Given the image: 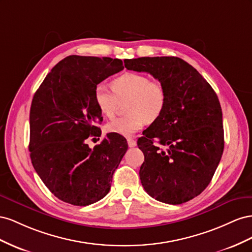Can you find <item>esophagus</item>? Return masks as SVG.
<instances>
[{"mask_svg": "<svg viewBox=\"0 0 252 252\" xmlns=\"http://www.w3.org/2000/svg\"><path fill=\"white\" fill-rule=\"evenodd\" d=\"M126 140H127V145L130 148H134L136 145H137V143H136V140H134L132 138H127Z\"/></svg>", "mask_w": 252, "mask_h": 252, "instance_id": "34e87169", "label": "esophagus"}]
</instances>
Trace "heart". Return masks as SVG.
Here are the masks:
<instances>
[{
    "mask_svg": "<svg viewBox=\"0 0 252 252\" xmlns=\"http://www.w3.org/2000/svg\"><path fill=\"white\" fill-rule=\"evenodd\" d=\"M112 90L98 83L94 91L96 105L103 116L113 118L120 101L128 100L125 117L113 119L106 125L107 132L121 136H132L148 121L160 116L167 102L164 85L155 79L139 73H126L115 79Z\"/></svg>",
    "mask_w": 252,
    "mask_h": 252,
    "instance_id": "b5f03b06",
    "label": "heart"
}]
</instances>
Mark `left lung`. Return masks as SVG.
<instances>
[{
	"instance_id": "obj_1",
	"label": "left lung",
	"mask_w": 252,
	"mask_h": 252,
	"mask_svg": "<svg viewBox=\"0 0 252 252\" xmlns=\"http://www.w3.org/2000/svg\"><path fill=\"white\" fill-rule=\"evenodd\" d=\"M125 66L151 74L167 91L163 112L137 141L145 155L142 187L161 203L188 202L210 184L224 151L219 98L204 77L177 57L126 59Z\"/></svg>"
}]
</instances>
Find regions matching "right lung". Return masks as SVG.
<instances>
[{"label":"right lung","mask_w":252,"mask_h":252,"mask_svg":"<svg viewBox=\"0 0 252 252\" xmlns=\"http://www.w3.org/2000/svg\"><path fill=\"white\" fill-rule=\"evenodd\" d=\"M122 69L120 59L68 56L49 71L32 98L31 159L48 190L63 202L88 206L111 189L126 140L110 133L91 149L86 139L98 135L102 121L96 85Z\"/></svg>","instance_id":"right-lung-1"}]
</instances>
